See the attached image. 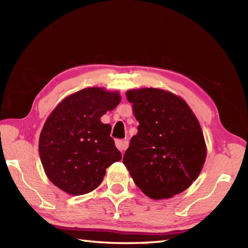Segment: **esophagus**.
<instances>
[{
    "label": "esophagus",
    "instance_id": "34e87169",
    "mask_svg": "<svg viewBox=\"0 0 248 248\" xmlns=\"http://www.w3.org/2000/svg\"><path fill=\"white\" fill-rule=\"evenodd\" d=\"M116 143V147L121 151L124 152L125 149L128 148V141L127 140H117L115 141Z\"/></svg>",
    "mask_w": 248,
    "mask_h": 248
}]
</instances>
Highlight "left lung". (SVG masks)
Segmentation results:
<instances>
[{
	"label": "left lung",
	"instance_id": "8db88e82",
	"mask_svg": "<svg viewBox=\"0 0 248 248\" xmlns=\"http://www.w3.org/2000/svg\"><path fill=\"white\" fill-rule=\"evenodd\" d=\"M125 96L140 123L123 160L134 183L156 200L186 191L207 156L196 116L181 97L163 89H130Z\"/></svg>",
	"mask_w": 248,
	"mask_h": 248
}]
</instances>
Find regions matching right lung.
I'll list each match as a JSON object with an SVG mask.
<instances>
[{
  "instance_id": "1",
  "label": "right lung",
  "mask_w": 248,
  "mask_h": 248,
  "mask_svg": "<svg viewBox=\"0 0 248 248\" xmlns=\"http://www.w3.org/2000/svg\"><path fill=\"white\" fill-rule=\"evenodd\" d=\"M118 92L81 89L66 97L46 118L39 136V156L49 180L69 195L97 188L107 168L121 160L110 125L100 118L120 103Z\"/></svg>"
}]
</instances>
